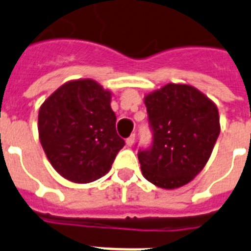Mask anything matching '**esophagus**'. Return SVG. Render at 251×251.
<instances>
[{
  "label": "esophagus",
  "mask_w": 251,
  "mask_h": 251,
  "mask_svg": "<svg viewBox=\"0 0 251 251\" xmlns=\"http://www.w3.org/2000/svg\"><path fill=\"white\" fill-rule=\"evenodd\" d=\"M134 142H135V134H131L127 139H126V146L127 147H131L134 145Z\"/></svg>",
  "instance_id": "34e87169"
}]
</instances>
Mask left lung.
<instances>
[{
    "instance_id": "1",
    "label": "left lung",
    "mask_w": 251,
    "mask_h": 251,
    "mask_svg": "<svg viewBox=\"0 0 251 251\" xmlns=\"http://www.w3.org/2000/svg\"><path fill=\"white\" fill-rule=\"evenodd\" d=\"M152 146L139 150L145 178L161 189L186 185L210 159L219 134L218 106L189 84L168 83L145 96Z\"/></svg>"
}]
</instances>
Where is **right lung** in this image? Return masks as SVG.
I'll return each instance as SVG.
<instances>
[{"label": "right lung", "instance_id": "obj_1", "mask_svg": "<svg viewBox=\"0 0 251 251\" xmlns=\"http://www.w3.org/2000/svg\"><path fill=\"white\" fill-rule=\"evenodd\" d=\"M110 91L94 79L66 82L39 110V139L52 167L76 183L109 172L125 141L116 131Z\"/></svg>", "mask_w": 251, "mask_h": 251}]
</instances>
